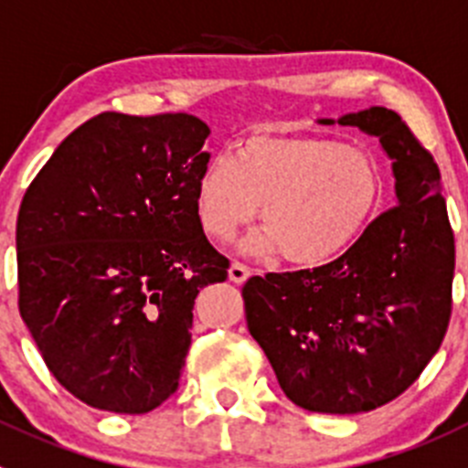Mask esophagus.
I'll list each match as a JSON object with an SVG mask.
<instances>
[{
  "label": "esophagus",
  "instance_id": "1",
  "mask_svg": "<svg viewBox=\"0 0 468 468\" xmlns=\"http://www.w3.org/2000/svg\"><path fill=\"white\" fill-rule=\"evenodd\" d=\"M250 277H251L250 268L242 263H238V261H235V263L229 268V280L233 282V284H244V282L250 280Z\"/></svg>",
  "mask_w": 468,
  "mask_h": 468
}]
</instances>
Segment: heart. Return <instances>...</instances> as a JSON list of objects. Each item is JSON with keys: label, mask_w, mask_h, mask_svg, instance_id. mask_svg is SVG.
<instances>
[{"label": "heart", "mask_w": 468, "mask_h": 468, "mask_svg": "<svg viewBox=\"0 0 468 468\" xmlns=\"http://www.w3.org/2000/svg\"><path fill=\"white\" fill-rule=\"evenodd\" d=\"M385 197L373 151L334 137L265 130L217 155L196 182V214L209 238L230 242L259 217L256 254H284L296 268H322L355 244Z\"/></svg>", "instance_id": "obj_1"}]
</instances>
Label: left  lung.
I'll list each match as a JSON object with an SVG mask.
<instances>
[{"mask_svg":"<svg viewBox=\"0 0 468 468\" xmlns=\"http://www.w3.org/2000/svg\"><path fill=\"white\" fill-rule=\"evenodd\" d=\"M338 123L380 140L397 207L331 263L251 277L242 298L289 401L355 415L394 401L439 352L452 313L454 235L439 165L397 112L370 107Z\"/></svg>","mask_w":468,"mask_h":468,"instance_id":"1","label":"left lung"}]
</instances>
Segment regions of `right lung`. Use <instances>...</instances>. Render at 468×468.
I'll list each match as a JSON object with an SVG mask.
<instances>
[{
	"instance_id": "1",
	"label": "right lung",
	"mask_w": 468,
	"mask_h": 468,
	"mask_svg": "<svg viewBox=\"0 0 468 468\" xmlns=\"http://www.w3.org/2000/svg\"><path fill=\"white\" fill-rule=\"evenodd\" d=\"M209 128L104 112L53 151L16 224L18 307L69 394L142 415L179 387L193 303L229 277L196 214Z\"/></svg>"
}]
</instances>
